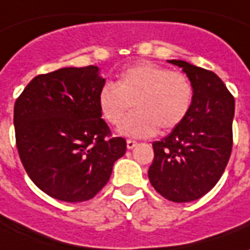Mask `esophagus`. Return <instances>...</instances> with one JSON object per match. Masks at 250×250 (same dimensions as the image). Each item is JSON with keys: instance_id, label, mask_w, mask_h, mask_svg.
<instances>
[{"instance_id": "1", "label": "esophagus", "mask_w": 250, "mask_h": 250, "mask_svg": "<svg viewBox=\"0 0 250 250\" xmlns=\"http://www.w3.org/2000/svg\"><path fill=\"white\" fill-rule=\"evenodd\" d=\"M136 144H138V142H135V140H132V139H128L127 140V148L132 149L135 146H136Z\"/></svg>"}]
</instances>
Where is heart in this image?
Masks as SVG:
<instances>
[{"label":"heart","mask_w":250,"mask_h":250,"mask_svg":"<svg viewBox=\"0 0 250 250\" xmlns=\"http://www.w3.org/2000/svg\"><path fill=\"white\" fill-rule=\"evenodd\" d=\"M193 84L182 71L152 62H138L120 73L115 82L106 83L98 95L102 116L118 125L135 106L136 112L120 125L119 132L149 138L162 130L182 125L193 103Z\"/></svg>","instance_id":"1"}]
</instances>
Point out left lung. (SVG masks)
I'll return each mask as SVG.
<instances>
[{"label":"left lung","instance_id":"8db88e82","mask_svg":"<svg viewBox=\"0 0 250 250\" xmlns=\"http://www.w3.org/2000/svg\"><path fill=\"white\" fill-rule=\"evenodd\" d=\"M168 62L191 79L193 103L182 125L152 143L148 177L164 199L188 203L208 193L225 171L233 146L234 98L213 71L186 61Z\"/></svg>","mask_w":250,"mask_h":250}]
</instances>
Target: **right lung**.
<instances>
[{
	"label": "right lung",
	"instance_id": "right-lung-1",
	"mask_svg": "<svg viewBox=\"0 0 250 250\" xmlns=\"http://www.w3.org/2000/svg\"><path fill=\"white\" fill-rule=\"evenodd\" d=\"M97 66L64 67L37 75L14 103L16 144L33 183L57 200L81 203L106 186L125 153L102 119L104 86Z\"/></svg>",
	"mask_w": 250,
	"mask_h": 250
}]
</instances>
